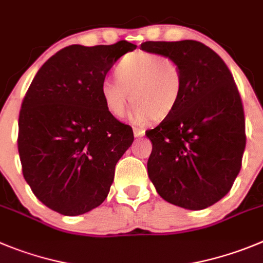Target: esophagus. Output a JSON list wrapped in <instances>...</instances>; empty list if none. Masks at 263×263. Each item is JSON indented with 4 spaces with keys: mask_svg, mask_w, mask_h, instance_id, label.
Returning <instances> with one entry per match:
<instances>
[{
    "mask_svg": "<svg viewBox=\"0 0 263 263\" xmlns=\"http://www.w3.org/2000/svg\"><path fill=\"white\" fill-rule=\"evenodd\" d=\"M133 133H134V137L139 138V137H143L144 136V130L141 129V127H134Z\"/></svg>",
    "mask_w": 263,
    "mask_h": 263,
    "instance_id": "1",
    "label": "esophagus"
}]
</instances>
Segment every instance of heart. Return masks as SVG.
<instances>
[{"label":"heart","instance_id":"b5f03b06","mask_svg":"<svg viewBox=\"0 0 263 263\" xmlns=\"http://www.w3.org/2000/svg\"><path fill=\"white\" fill-rule=\"evenodd\" d=\"M116 78L103 79L100 93L116 117L124 116L130 92L136 122L161 121L175 110L182 93V71L173 60L147 52L129 53L116 67Z\"/></svg>","mask_w":263,"mask_h":263}]
</instances>
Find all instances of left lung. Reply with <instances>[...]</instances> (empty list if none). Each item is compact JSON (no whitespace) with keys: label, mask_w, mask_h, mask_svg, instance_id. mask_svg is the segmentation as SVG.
<instances>
[{"label":"left lung","mask_w":263,"mask_h":263,"mask_svg":"<svg viewBox=\"0 0 263 263\" xmlns=\"http://www.w3.org/2000/svg\"><path fill=\"white\" fill-rule=\"evenodd\" d=\"M142 50L177 62L182 93L155 129L147 172L163 199L186 210H203L232 187L245 150L240 93L224 61L194 40L146 42Z\"/></svg>","instance_id":"8db88e82"}]
</instances>
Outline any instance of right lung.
I'll return each mask as SVG.
<instances>
[{"label": "right lung", "mask_w": 263, "mask_h": 263, "mask_svg": "<svg viewBox=\"0 0 263 263\" xmlns=\"http://www.w3.org/2000/svg\"><path fill=\"white\" fill-rule=\"evenodd\" d=\"M137 45H69L36 73L19 113L22 171L39 201L62 215L100 206L133 130L105 107L100 84Z\"/></svg>", "instance_id": "right-lung-1"}]
</instances>
